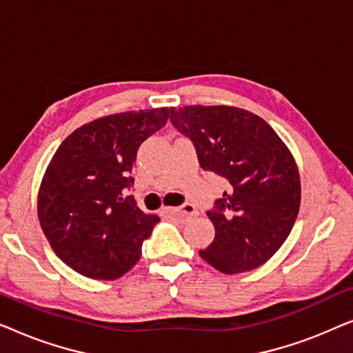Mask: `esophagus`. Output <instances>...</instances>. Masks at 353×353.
Returning <instances> with one entry per match:
<instances>
[{"label":"esophagus","mask_w":353,"mask_h":353,"mask_svg":"<svg viewBox=\"0 0 353 353\" xmlns=\"http://www.w3.org/2000/svg\"><path fill=\"white\" fill-rule=\"evenodd\" d=\"M165 214L170 216H175V219H180V220H188V219H192V216L196 215V210L191 204H185L181 207H168V209H165Z\"/></svg>","instance_id":"1"}]
</instances>
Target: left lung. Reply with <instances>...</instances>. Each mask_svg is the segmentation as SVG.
<instances>
[{
    "label": "left lung",
    "instance_id": "1",
    "mask_svg": "<svg viewBox=\"0 0 353 353\" xmlns=\"http://www.w3.org/2000/svg\"><path fill=\"white\" fill-rule=\"evenodd\" d=\"M170 120L194 144L201 167L228 186L207 212L215 238L201 257L226 274L263 265L288 239L301 207L291 151L263 119L233 105L170 108Z\"/></svg>",
    "mask_w": 353,
    "mask_h": 353
}]
</instances>
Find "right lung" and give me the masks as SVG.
Segmentation results:
<instances>
[{
  "instance_id": "1",
  "label": "right lung",
  "mask_w": 353,
  "mask_h": 353,
  "mask_svg": "<svg viewBox=\"0 0 353 353\" xmlns=\"http://www.w3.org/2000/svg\"><path fill=\"white\" fill-rule=\"evenodd\" d=\"M168 108L120 112L81 125L52 156L38 220L62 262L93 279H117L141 257L161 219L144 214L127 190L144 139L167 123Z\"/></svg>"
}]
</instances>
